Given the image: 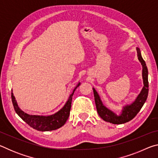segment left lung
Returning a JSON list of instances; mask_svg holds the SVG:
<instances>
[{"label":"left lung","instance_id":"8db88e82","mask_svg":"<svg viewBox=\"0 0 158 158\" xmlns=\"http://www.w3.org/2000/svg\"><path fill=\"white\" fill-rule=\"evenodd\" d=\"M138 59L142 65V77L143 81V87L141 90L139 95L136 99L135 101L130 105H127L123 107L122 111V114L119 116H117L113 111L109 110L106 106L103 105L100 98V96L96 92L94 88H93V93H94L95 102L96 109H97L98 113L104 121L111 123L113 124H123L125 123L131 121L133 119L137 114L139 112L143 104L146 101L147 97L148 94V69H147L146 64L143 60V58L141 57V52L139 49H137Z\"/></svg>","mask_w":158,"mask_h":158}]
</instances>
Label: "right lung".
Listing matches in <instances>:
<instances>
[{
  "label": "right lung",
  "instance_id": "add662e5",
  "mask_svg": "<svg viewBox=\"0 0 158 158\" xmlns=\"http://www.w3.org/2000/svg\"><path fill=\"white\" fill-rule=\"evenodd\" d=\"M80 85V83L77 85V87L74 89L73 92L69 96L68 102H67L65 106L58 111L56 113L51 115V116H35V115H29L21 110L19 107L18 106L17 102L15 100V98L12 93V101L14 109L16 113L18 114L23 121H25L28 125H30L33 129L37 130L38 131H52L58 129L60 127H62L65 122L68 120L69 111L71 109V104H72V99L74 94V90H76L77 87Z\"/></svg>",
  "mask_w": 158,
  "mask_h": 158
}]
</instances>
